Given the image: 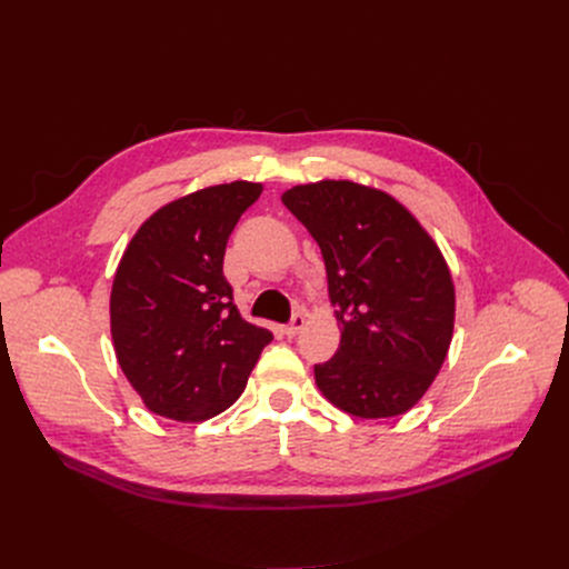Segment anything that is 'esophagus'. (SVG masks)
<instances>
[{"instance_id":"esophagus-1","label":"esophagus","mask_w":569,"mask_h":569,"mask_svg":"<svg viewBox=\"0 0 569 569\" xmlns=\"http://www.w3.org/2000/svg\"><path fill=\"white\" fill-rule=\"evenodd\" d=\"M306 327V315L303 312H296L293 317H291V321L287 323V327L282 329L284 331V336H289V338H293L296 333H299L301 329Z\"/></svg>"}]
</instances>
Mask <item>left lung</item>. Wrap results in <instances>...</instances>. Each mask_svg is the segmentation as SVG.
<instances>
[{
	"instance_id": "8db88e82",
	"label": "left lung",
	"mask_w": 569,
	"mask_h": 569,
	"mask_svg": "<svg viewBox=\"0 0 569 569\" xmlns=\"http://www.w3.org/2000/svg\"><path fill=\"white\" fill-rule=\"evenodd\" d=\"M323 257L342 329L315 382L361 419L408 412L440 372L453 333L449 266L415 214L351 180L296 184L282 194Z\"/></svg>"
}]
</instances>
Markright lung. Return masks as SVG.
<instances>
[{"instance_id":"add662e5","label":"right lung","mask_w":569,"mask_h":569,"mask_svg":"<svg viewBox=\"0 0 569 569\" xmlns=\"http://www.w3.org/2000/svg\"><path fill=\"white\" fill-rule=\"evenodd\" d=\"M261 189L236 180L171 201L120 259L111 291L116 357L159 417L206 421L231 408L273 340L240 317L222 270L227 240Z\"/></svg>"}]
</instances>
